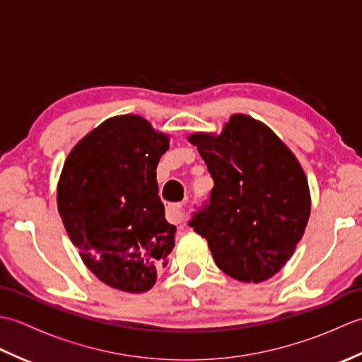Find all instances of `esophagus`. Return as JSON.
Here are the masks:
<instances>
[{
    "label": "esophagus",
    "instance_id": "34e87169",
    "mask_svg": "<svg viewBox=\"0 0 362 362\" xmlns=\"http://www.w3.org/2000/svg\"><path fill=\"white\" fill-rule=\"evenodd\" d=\"M166 219L169 222H182L183 219V204H168Z\"/></svg>",
    "mask_w": 362,
    "mask_h": 362
}]
</instances>
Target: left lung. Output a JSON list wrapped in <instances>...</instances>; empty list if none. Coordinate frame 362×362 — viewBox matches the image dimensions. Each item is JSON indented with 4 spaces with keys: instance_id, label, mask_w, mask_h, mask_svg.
<instances>
[{
    "instance_id": "8db88e82",
    "label": "left lung",
    "mask_w": 362,
    "mask_h": 362,
    "mask_svg": "<svg viewBox=\"0 0 362 362\" xmlns=\"http://www.w3.org/2000/svg\"><path fill=\"white\" fill-rule=\"evenodd\" d=\"M214 182L209 202L188 226L209 241L219 269L259 283L280 271L302 240L311 202L308 180L267 126L233 115L222 134H194Z\"/></svg>"
}]
</instances>
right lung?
Listing matches in <instances>:
<instances>
[{"label": "right lung", "mask_w": 362, "mask_h": 362, "mask_svg": "<svg viewBox=\"0 0 362 362\" xmlns=\"http://www.w3.org/2000/svg\"><path fill=\"white\" fill-rule=\"evenodd\" d=\"M169 140L136 115L104 121L68 156L57 188L66 233L99 280L144 292L174 249L157 165Z\"/></svg>", "instance_id": "add662e5"}]
</instances>
